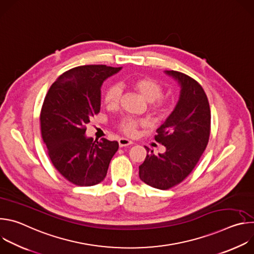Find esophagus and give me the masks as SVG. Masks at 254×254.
Segmentation results:
<instances>
[{
  "mask_svg": "<svg viewBox=\"0 0 254 254\" xmlns=\"http://www.w3.org/2000/svg\"><path fill=\"white\" fill-rule=\"evenodd\" d=\"M131 143H132L131 140H129V139H127V138H125V137H122V138L119 139V144H120L121 148L129 146V144H131Z\"/></svg>",
  "mask_w": 254,
  "mask_h": 254,
  "instance_id": "34e87169",
  "label": "esophagus"
}]
</instances>
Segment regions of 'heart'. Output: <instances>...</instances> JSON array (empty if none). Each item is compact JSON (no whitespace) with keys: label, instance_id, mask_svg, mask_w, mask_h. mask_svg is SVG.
<instances>
[{"label":"heart","instance_id":"obj_1","mask_svg":"<svg viewBox=\"0 0 254 254\" xmlns=\"http://www.w3.org/2000/svg\"><path fill=\"white\" fill-rule=\"evenodd\" d=\"M130 86L135 89L148 102H151L152 110L157 115H163L168 111V103L160 98L163 94L162 85L150 77H135L129 81ZM121 88L118 85H113L105 91L104 103L106 106L114 108L118 105L121 97ZM140 126V122L126 117L120 122V128L127 135H133L136 132L137 127Z\"/></svg>","mask_w":254,"mask_h":254}]
</instances>
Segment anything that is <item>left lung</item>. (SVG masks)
Segmentation results:
<instances>
[{"label":"left lung","mask_w":254,"mask_h":254,"mask_svg":"<svg viewBox=\"0 0 254 254\" xmlns=\"http://www.w3.org/2000/svg\"><path fill=\"white\" fill-rule=\"evenodd\" d=\"M165 73L180 86L174 111L155 135L166 152L156 156L151 151L138 167L142 182L161 190L178 185L192 172L207 147L211 124L210 106L202 86L181 72L165 70Z\"/></svg>","instance_id":"1"}]
</instances>
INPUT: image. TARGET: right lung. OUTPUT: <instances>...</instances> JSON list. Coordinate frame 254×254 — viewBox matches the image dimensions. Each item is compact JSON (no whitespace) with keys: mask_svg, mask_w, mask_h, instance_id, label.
Listing matches in <instances>:
<instances>
[{"mask_svg":"<svg viewBox=\"0 0 254 254\" xmlns=\"http://www.w3.org/2000/svg\"><path fill=\"white\" fill-rule=\"evenodd\" d=\"M122 67L83 65L60 75L45 96L41 132L49 158L69 182L93 186L104 180L119 142L93 140L85 126L100 111L101 85Z\"/></svg>","mask_w":254,"mask_h":254,"instance_id":"right-lung-1","label":"right lung"}]
</instances>
